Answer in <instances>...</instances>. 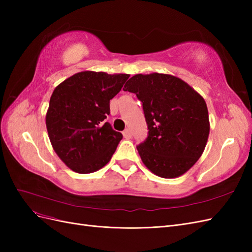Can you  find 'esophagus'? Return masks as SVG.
<instances>
[{"label": "esophagus", "instance_id": "34e87169", "mask_svg": "<svg viewBox=\"0 0 252 252\" xmlns=\"http://www.w3.org/2000/svg\"><path fill=\"white\" fill-rule=\"evenodd\" d=\"M123 135L125 139H130L131 138V131L130 129H125V130L123 131Z\"/></svg>", "mask_w": 252, "mask_h": 252}]
</instances>
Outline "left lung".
<instances>
[{
  "label": "left lung",
  "instance_id": "8db88e82",
  "mask_svg": "<svg viewBox=\"0 0 252 252\" xmlns=\"http://www.w3.org/2000/svg\"><path fill=\"white\" fill-rule=\"evenodd\" d=\"M123 90L143 104L148 134L136 149L145 166L165 179L184 174L202 156L209 135L204 98L184 81L163 73L135 74Z\"/></svg>",
  "mask_w": 252,
  "mask_h": 252
}]
</instances>
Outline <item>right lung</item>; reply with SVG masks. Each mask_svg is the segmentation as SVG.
<instances>
[{
    "label": "right lung",
    "mask_w": 252,
    "mask_h": 252,
    "mask_svg": "<svg viewBox=\"0 0 252 252\" xmlns=\"http://www.w3.org/2000/svg\"><path fill=\"white\" fill-rule=\"evenodd\" d=\"M129 74L82 71L53 90L46 127L53 149L78 173H90L107 164L123 138L106 122L109 102Z\"/></svg>",
    "instance_id": "1"
}]
</instances>
